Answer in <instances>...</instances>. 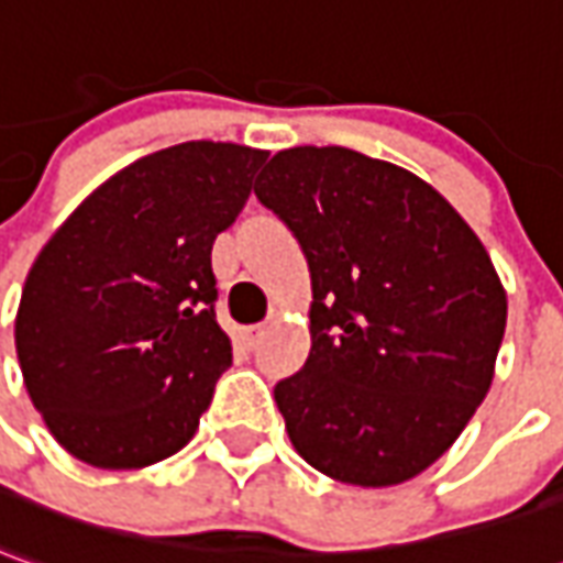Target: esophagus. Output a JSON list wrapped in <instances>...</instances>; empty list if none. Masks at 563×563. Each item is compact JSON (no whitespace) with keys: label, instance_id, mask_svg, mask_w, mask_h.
<instances>
[{"label":"esophagus","instance_id":"1","mask_svg":"<svg viewBox=\"0 0 563 563\" xmlns=\"http://www.w3.org/2000/svg\"><path fill=\"white\" fill-rule=\"evenodd\" d=\"M263 328H244L242 331V346L244 349H257V343L263 340Z\"/></svg>","mask_w":563,"mask_h":563}]
</instances>
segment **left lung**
Returning a JSON list of instances; mask_svg holds the SVG:
<instances>
[{
    "mask_svg": "<svg viewBox=\"0 0 563 563\" xmlns=\"http://www.w3.org/2000/svg\"><path fill=\"white\" fill-rule=\"evenodd\" d=\"M257 199L309 263L312 349L275 386L294 451L355 487L417 478L494 383L506 288L451 201L346 146L282 150Z\"/></svg>",
    "mask_w": 563,
    "mask_h": 563,
    "instance_id": "obj_1",
    "label": "left lung"
}]
</instances>
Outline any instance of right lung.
Masks as SVG:
<instances>
[{
    "instance_id": "right-lung-1",
    "label": "right lung",
    "mask_w": 563,
    "mask_h": 563,
    "mask_svg": "<svg viewBox=\"0 0 563 563\" xmlns=\"http://www.w3.org/2000/svg\"><path fill=\"white\" fill-rule=\"evenodd\" d=\"M266 150L189 141L112 174L38 251L14 346L54 441L95 468L189 444L232 343L214 319L211 247Z\"/></svg>"
}]
</instances>
